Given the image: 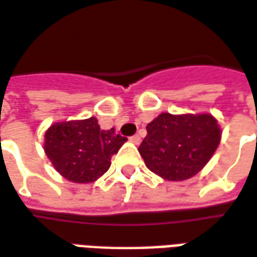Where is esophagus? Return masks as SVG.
Masks as SVG:
<instances>
[{
	"instance_id": "34e87169",
	"label": "esophagus",
	"mask_w": 257,
	"mask_h": 257,
	"mask_svg": "<svg viewBox=\"0 0 257 257\" xmlns=\"http://www.w3.org/2000/svg\"><path fill=\"white\" fill-rule=\"evenodd\" d=\"M129 141L132 142V143H135V145H139L142 139L139 135H134V136H131V138H129Z\"/></svg>"
}]
</instances>
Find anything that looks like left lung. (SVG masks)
Listing matches in <instances>:
<instances>
[{
	"label": "left lung",
	"instance_id": "8db88e82",
	"mask_svg": "<svg viewBox=\"0 0 257 257\" xmlns=\"http://www.w3.org/2000/svg\"><path fill=\"white\" fill-rule=\"evenodd\" d=\"M146 129L139 153L147 168L167 181L196 175L209 163L221 139V129L210 114L163 112L147 123Z\"/></svg>",
	"mask_w": 257,
	"mask_h": 257
}]
</instances>
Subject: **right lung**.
Listing matches in <instances>:
<instances>
[{
    "mask_svg": "<svg viewBox=\"0 0 257 257\" xmlns=\"http://www.w3.org/2000/svg\"><path fill=\"white\" fill-rule=\"evenodd\" d=\"M128 141L115 129H100L97 119L57 122L44 135V152L54 168L68 181L89 184L108 171L111 157Z\"/></svg>",
    "mask_w": 257,
    "mask_h": 257,
    "instance_id": "1",
    "label": "right lung"
}]
</instances>
